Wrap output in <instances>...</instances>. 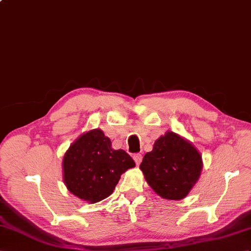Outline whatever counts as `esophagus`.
<instances>
[{
  "label": "esophagus",
  "mask_w": 251,
  "mask_h": 251,
  "mask_svg": "<svg viewBox=\"0 0 251 251\" xmlns=\"http://www.w3.org/2000/svg\"><path fill=\"white\" fill-rule=\"evenodd\" d=\"M133 158H134V161H135V163H136L137 165H139L140 163H142L143 155L140 154V153H135V154H133Z\"/></svg>",
  "instance_id": "esophagus-1"
}]
</instances>
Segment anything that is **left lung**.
I'll use <instances>...</instances> for the list:
<instances>
[{
    "label": "left lung",
    "instance_id": "left-lung-1",
    "mask_svg": "<svg viewBox=\"0 0 251 251\" xmlns=\"http://www.w3.org/2000/svg\"><path fill=\"white\" fill-rule=\"evenodd\" d=\"M139 168L153 191L170 200L184 198L199 179L202 161L196 148L174 132L155 140Z\"/></svg>",
    "mask_w": 251,
    "mask_h": 251
}]
</instances>
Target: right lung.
Wrapping results in <instances>:
<instances>
[{
  "label": "right lung",
  "mask_w": 251,
  "mask_h": 251,
  "mask_svg": "<svg viewBox=\"0 0 251 251\" xmlns=\"http://www.w3.org/2000/svg\"><path fill=\"white\" fill-rule=\"evenodd\" d=\"M135 166L124 150H114L101 130H91L77 138L63 161L64 181L73 195L91 203L108 197L126 170Z\"/></svg>",
  "instance_id": "add662e5"
}]
</instances>
